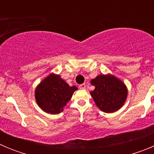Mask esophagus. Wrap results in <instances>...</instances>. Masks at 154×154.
Listing matches in <instances>:
<instances>
[{
  "instance_id": "1",
  "label": "esophagus",
  "mask_w": 154,
  "mask_h": 154,
  "mask_svg": "<svg viewBox=\"0 0 154 154\" xmlns=\"http://www.w3.org/2000/svg\"><path fill=\"white\" fill-rule=\"evenodd\" d=\"M79 89H85V83L81 84V85H79Z\"/></svg>"
}]
</instances>
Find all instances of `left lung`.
<instances>
[{
	"instance_id": "1",
	"label": "left lung",
	"mask_w": 154,
	"mask_h": 154,
	"mask_svg": "<svg viewBox=\"0 0 154 154\" xmlns=\"http://www.w3.org/2000/svg\"><path fill=\"white\" fill-rule=\"evenodd\" d=\"M90 82L95 86L90 95L101 111L112 113L124 105L128 89L126 84L119 78L110 73L99 74Z\"/></svg>"
}]
</instances>
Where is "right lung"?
<instances>
[{
  "label": "right lung",
  "instance_id": "1",
  "mask_svg": "<svg viewBox=\"0 0 154 154\" xmlns=\"http://www.w3.org/2000/svg\"><path fill=\"white\" fill-rule=\"evenodd\" d=\"M75 86L69 84L59 75L51 73L37 85L35 90L36 103L44 112L58 114L64 110L72 96Z\"/></svg>",
  "mask_w": 154,
  "mask_h": 154
}]
</instances>
